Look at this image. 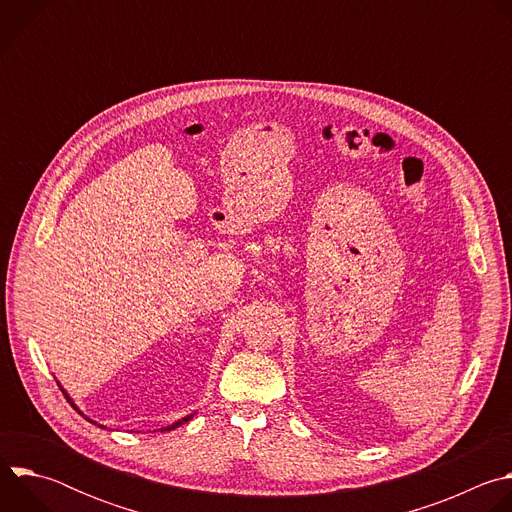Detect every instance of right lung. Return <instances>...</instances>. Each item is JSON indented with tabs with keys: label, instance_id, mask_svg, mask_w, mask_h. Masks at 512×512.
<instances>
[{
	"label": "right lung",
	"instance_id": "obj_1",
	"mask_svg": "<svg viewBox=\"0 0 512 512\" xmlns=\"http://www.w3.org/2000/svg\"><path fill=\"white\" fill-rule=\"evenodd\" d=\"M64 395H66V393H64ZM70 403H72V401H70ZM190 417H192V415H188V417H184V419H180V421H176V423H174V425H170V427H164V429H162V431H170V429H176V427H178V425H182V423H186V421H188V419H190Z\"/></svg>",
	"mask_w": 512,
	"mask_h": 512
}]
</instances>
